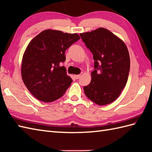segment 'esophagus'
<instances>
[{
    "label": "esophagus",
    "mask_w": 152,
    "mask_h": 152,
    "mask_svg": "<svg viewBox=\"0 0 152 152\" xmlns=\"http://www.w3.org/2000/svg\"><path fill=\"white\" fill-rule=\"evenodd\" d=\"M74 76H75L76 79H79V78H80V74H78V75H75Z\"/></svg>",
    "instance_id": "esophagus-1"
}]
</instances>
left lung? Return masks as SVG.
Here are the masks:
<instances>
[{
	"label": "left lung",
	"mask_w": 152,
	"mask_h": 152,
	"mask_svg": "<svg viewBox=\"0 0 152 152\" xmlns=\"http://www.w3.org/2000/svg\"><path fill=\"white\" fill-rule=\"evenodd\" d=\"M80 35L95 61L91 81L83 87L85 95L98 105L110 104L118 97L127 82L130 70L127 48L104 28Z\"/></svg>",
	"instance_id": "8db88e82"
}]
</instances>
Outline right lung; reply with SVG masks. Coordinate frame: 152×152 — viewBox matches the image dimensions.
Instances as JSON below:
<instances>
[{
	"mask_svg": "<svg viewBox=\"0 0 152 152\" xmlns=\"http://www.w3.org/2000/svg\"><path fill=\"white\" fill-rule=\"evenodd\" d=\"M80 38L78 34L49 29L28 44L23 57L21 76L35 98L50 102L64 94L72 80L61 64L66 60L65 51Z\"/></svg>",
	"mask_w": 152,
	"mask_h": 152,
	"instance_id": "obj_1",
	"label": "right lung"
}]
</instances>
